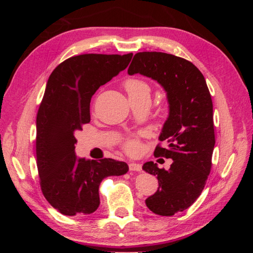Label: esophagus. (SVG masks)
<instances>
[{"mask_svg":"<svg viewBox=\"0 0 253 253\" xmlns=\"http://www.w3.org/2000/svg\"><path fill=\"white\" fill-rule=\"evenodd\" d=\"M128 168L131 171H136V172H139L142 170V167L140 164H137V163H129L128 164Z\"/></svg>","mask_w":253,"mask_h":253,"instance_id":"obj_1","label":"esophagus"}]
</instances>
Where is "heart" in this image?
<instances>
[{
  "label": "heart",
  "instance_id": "heart-1",
  "mask_svg": "<svg viewBox=\"0 0 253 253\" xmlns=\"http://www.w3.org/2000/svg\"><path fill=\"white\" fill-rule=\"evenodd\" d=\"M126 90L127 91L128 98L137 97V96H149L151 93V88L147 82L143 80L137 79V78H131L126 81L125 83ZM124 150L131 155L138 154L141 150V142L139 139V135H131L126 137L124 141Z\"/></svg>",
  "mask_w": 253,
  "mask_h": 253
}]
</instances>
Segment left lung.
Listing matches in <instances>:
<instances>
[{
    "mask_svg": "<svg viewBox=\"0 0 253 253\" xmlns=\"http://www.w3.org/2000/svg\"><path fill=\"white\" fill-rule=\"evenodd\" d=\"M128 75L141 74L162 85L169 101V118L164 125L155 157L173 159L169 170L153 162L142 169L158 179L156 192L145 200L158 215L171 216L188 209L204 190L212 167L215 135L213 104L201 71L190 61L159 51L137 52Z\"/></svg>",
    "mask_w": 253,
    "mask_h": 253,
    "instance_id": "left-lung-1",
    "label": "left lung"
}]
</instances>
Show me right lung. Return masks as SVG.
<instances>
[{
    "label": "right lung",
    "instance_id": "obj_1",
    "mask_svg": "<svg viewBox=\"0 0 253 253\" xmlns=\"http://www.w3.org/2000/svg\"><path fill=\"white\" fill-rule=\"evenodd\" d=\"M132 57L84 53L66 59L49 76L37 114V167L44 197L64 215L95 212L102 179L128 171L126 163L112 158H77L75 132L90 121L96 90L126 70Z\"/></svg>",
    "mask_w": 253,
    "mask_h": 253
}]
</instances>
